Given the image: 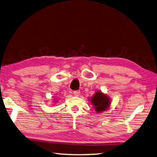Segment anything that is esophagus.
I'll use <instances>...</instances> for the list:
<instances>
[{
	"label": "esophagus",
	"mask_w": 157,
	"mask_h": 157,
	"mask_svg": "<svg viewBox=\"0 0 157 157\" xmlns=\"http://www.w3.org/2000/svg\"><path fill=\"white\" fill-rule=\"evenodd\" d=\"M73 93H74L75 95L78 96L80 95V93H81V91H80V90H74V91H73Z\"/></svg>",
	"instance_id": "obj_1"
}]
</instances>
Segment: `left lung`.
<instances>
[{
	"instance_id": "obj_1",
	"label": "left lung",
	"mask_w": 157,
	"mask_h": 157,
	"mask_svg": "<svg viewBox=\"0 0 157 157\" xmlns=\"http://www.w3.org/2000/svg\"><path fill=\"white\" fill-rule=\"evenodd\" d=\"M90 102L97 113L104 111L110 105V99L109 97L101 91L95 93V95L92 97Z\"/></svg>"
}]
</instances>
